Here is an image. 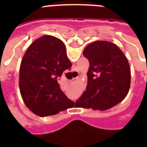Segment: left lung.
I'll use <instances>...</instances> for the list:
<instances>
[{"label":"left lung","mask_w":147,"mask_h":147,"mask_svg":"<svg viewBox=\"0 0 147 147\" xmlns=\"http://www.w3.org/2000/svg\"><path fill=\"white\" fill-rule=\"evenodd\" d=\"M83 55L90 67L86 90L76 102L79 107L105 110L121 102L130 86V67L124 53L113 42L96 41Z\"/></svg>","instance_id":"left-lung-1"}]
</instances>
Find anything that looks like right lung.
Wrapping results in <instances>:
<instances>
[{
  "mask_svg": "<svg viewBox=\"0 0 147 147\" xmlns=\"http://www.w3.org/2000/svg\"><path fill=\"white\" fill-rule=\"evenodd\" d=\"M71 65L59 39L46 35L30 45L20 64L19 87L31 111L43 117L72 107L74 102L62 91L57 82Z\"/></svg>",
  "mask_w": 147,
  "mask_h": 147,
  "instance_id": "obj_1",
  "label": "right lung"
}]
</instances>
